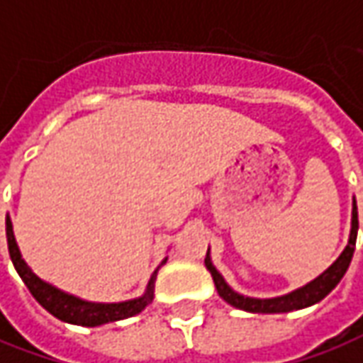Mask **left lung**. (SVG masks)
<instances>
[{"mask_svg":"<svg viewBox=\"0 0 363 363\" xmlns=\"http://www.w3.org/2000/svg\"><path fill=\"white\" fill-rule=\"evenodd\" d=\"M356 238H358V206H356V200H354V208H352V230H350V242L346 245V250L342 252L338 259L332 263L328 269L324 271L320 277H316L311 281L305 287L296 289L293 293H289L285 296H277V298H250V296L238 295L235 291L225 285V281L222 275L218 273L216 267L212 265V261L208 257L204 259L206 269L212 273L214 279V285L218 289V295L224 298L225 303H230L235 308H242L247 313H291V311H298V308H305L311 306L318 301H323L324 296L330 293L332 289L340 283V279L344 277V273L348 269L354 250H356Z\"/></svg>","mask_w":363,"mask_h":363,"instance_id":"obj_1","label":"left lung"}]
</instances>
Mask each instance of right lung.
Returning <instances> with one entry per match:
<instances>
[{"label":"right lung","mask_w":363,"mask_h":363,"mask_svg":"<svg viewBox=\"0 0 363 363\" xmlns=\"http://www.w3.org/2000/svg\"><path fill=\"white\" fill-rule=\"evenodd\" d=\"M5 234H7V247H9V255L13 261L15 269L23 279V283L27 285L29 293H31L37 303H39L45 311H49L52 316H57L58 320H65L70 324H80V326H98V324L113 323V320H121V318H129L133 314L141 313L151 301H153V283H155L157 273L149 281V287L143 296H139L135 301H128V303H116V305H100V303H86L80 301L72 295H67L58 289L50 287L45 281H40L35 273H33L27 263L21 259L19 247L15 243L13 225L11 220L7 218L5 222Z\"/></svg>","instance_id":"1"}]
</instances>
